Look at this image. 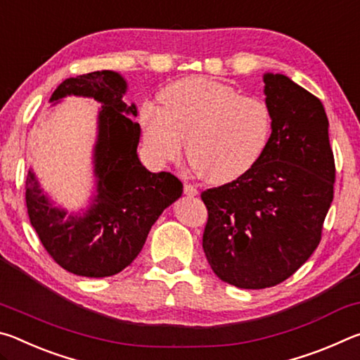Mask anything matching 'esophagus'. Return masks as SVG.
Wrapping results in <instances>:
<instances>
[{
  "mask_svg": "<svg viewBox=\"0 0 360 360\" xmlns=\"http://www.w3.org/2000/svg\"><path fill=\"white\" fill-rule=\"evenodd\" d=\"M184 193L188 195V197H197L198 191H197V187L192 184H184Z\"/></svg>",
  "mask_w": 360,
  "mask_h": 360,
  "instance_id": "1",
  "label": "esophagus"
}]
</instances>
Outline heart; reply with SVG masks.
I'll return each instance as SVG.
<instances>
[{
    "label": "heart",
    "mask_w": 360,
    "mask_h": 360,
    "mask_svg": "<svg viewBox=\"0 0 360 360\" xmlns=\"http://www.w3.org/2000/svg\"><path fill=\"white\" fill-rule=\"evenodd\" d=\"M162 109H139L143 139L158 163L178 160L211 184L235 181L257 165L273 130L271 109L259 96L208 79L191 77L162 90Z\"/></svg>",
    "instance_id": "b5f03b06"
}]
</instances>
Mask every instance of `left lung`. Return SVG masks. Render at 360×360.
<instances>
[{"mask_svg":"<svg viewBox=\"0 0 360 360\" xmlns=\"http://www.w3.org/2000/svg\"><path fill=\"white\" fill-rule=\"evenodd\" d=\"M273 130L251 172L206 188L203 251L219 279L265 289L300 268L321 241L335 160L319 98L284 75H264Z\"/></svg>","mask_w":360,"mask_h":360,"instance_id":"obj_1","label":"left lung"}]
</instances>
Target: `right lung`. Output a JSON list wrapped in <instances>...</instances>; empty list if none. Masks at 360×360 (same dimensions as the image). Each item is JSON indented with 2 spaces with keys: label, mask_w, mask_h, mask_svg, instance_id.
I'll return each instance as SVG.
<instances>
[{
  "label": "right lung",
  "mask_w": 360,
  "mask_h": 360,
  "mask_svg": "<svg viewBox=\"0 0 360 360\" xmlns=\"http://www.w3.org/2000/svg\"><path fill=\"white\" fill-rule=\"evenodd\" d=\"M125 92L127 82L119 72L94 71L65 79L51 96L56 103L68 95L101 103L94 149L96 193L82 216L66 217V211L52 206L42 193L32 169L27 176L30 222L49 255L77 276H112L129 266L158 216L182 193L174 174L150 173L139 162L141 129L130 119L138 111L122 101Z\"/></svg>",
  "instance_id": "add662e5"
}]
</instances>
